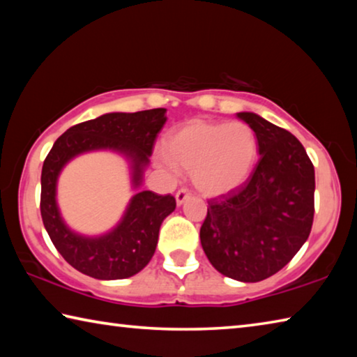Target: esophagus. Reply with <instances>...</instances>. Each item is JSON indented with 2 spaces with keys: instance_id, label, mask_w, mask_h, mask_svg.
I'll use <instances>...</instances> for the list:
<instances>
[{
  "instance_id": "obj_1",
  "label": "esophagus",
  "mask_w": 357,
  "mask_h": 357,
  "mask_svg": "<svg viewBox=\"0 0 357 357\" xmlns=\"http://www.w3.org/2000/svg\"><path fill=\"white\" fill-rule=\"evenodd\" d=\"M190 195H192V193H190L189 189H187V187H181V189L176 192V195H174V198H176L178 204H183Z\"/></svg>"
}]
</instances>
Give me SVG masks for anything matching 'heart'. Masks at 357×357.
I'll return each instance as SVG.
<instances>
[{
    "instance_id": "obj_1",
    "label": "heart",
    "mask_w": 357,
    "mask_h": 357,
    "mask_svg": "<svg viewBox=\"0 0 357 357\" xmlns=\"http://www.w3.org/2000/svg\"><path fill=\"white\" fill-rule=\"evenodd\" d=\"M165 148L168 154H157V164L168 172H176V165L192 172L193 184L206 195L238 189L258 155L255 130L239 121H189L168 134Z\"/></svg>"
}]
</instances>
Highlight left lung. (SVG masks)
<instances>
[{
	"mask_svg": "<svg viewBox=\"0 0 357 357\" xmlns=\"http://www.w3.org/2000/svg\"><path fill=\"white\" fill-rule=\"evenodd\" d=\"M255 130L258 164L238 189L208 200L203 250L220 274L241 282L274 275L309 238L315 170L293 134L255 113H238Z\"/></svg>",
	"mask_w": 357,
	"mask_h": 357,
	"instance_id": "obj_1",
	"label": "left lung"
}]
</instances>
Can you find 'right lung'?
Wrapping results in <instances>:
<instances>
[{
  "instance_id": "add662e5",
  "label": "right lung",
  "mask_w": 357,
  "mask_h": 357,
  "mask_svg": "<svg viewBox=\"0 0 357 357\" xmlns=\"http://www.w3.org/2000/svg\"><path fill=\"white\" fill-rule=\"evenodd\" d=\"M165 108L135 113H107L72 126L47 154L40 176V215L53 245L72 268L100 280L126 279L153 258L159 228L176 208L172 193L143 190L132 198L123 222L102 238L72 233L59 217L55 190L61 168L72 157L91 149H116L134 162V183L140 184L143 167L153 154L157 134L164 128Z\"/></svg>"
}]
</instances>
